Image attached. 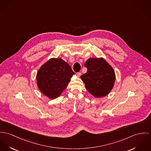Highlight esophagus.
I'll use <instances>...</instances> for the list:
<instances>
[{"mask_svg": "<svg viewBox=\"0 0 151 151\" xmlns=\"http://www.w3.org/2000/svg\"><path fill=\"white\" fill-rule=\"evenodd\" d=\"M76 75H77V76H78V77H80V76H81V72H78V73H76Z\"/></svg>", "mask_w": 151, "mask_h": 151, "instance_id": "esophagus-1", "label": "esophagus"}]
</instances>
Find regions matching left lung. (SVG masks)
<instances>
[{
    "label": "left lung",
    "instance_id": "left-lung-1",
    "mask_svg": "<svg viewBox=\"0 0 151 151\" xmlns=\"http://www.w3.org/2000/svg\"><path fill=\"white\" fill-rule=\"evenodd\" d=\"M84 66L87 71L81 76L87 90L94 97L101 98L113 89L116 74L113 68L103 58H89Z\"/></svg>",
    "mask_w": 151,
    "mask_h": 151
}]
</instances>
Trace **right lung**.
<instances>
[{"instance_id": "1", "label": "right lung", "mask_w": 151, "mask_h": 151, "mask_svg": "<svg viewBox=\"0 0 151 151\" xmlns=\"http://www.w3.org/2000/svg\"><path fill=\"white\" fill-rule=\"evenodd\" d=\"M74 74L70 65L62 58H50L38 70L37 85L44 95L53 99L63 93Z\"/></svg>"}]
</instances>
